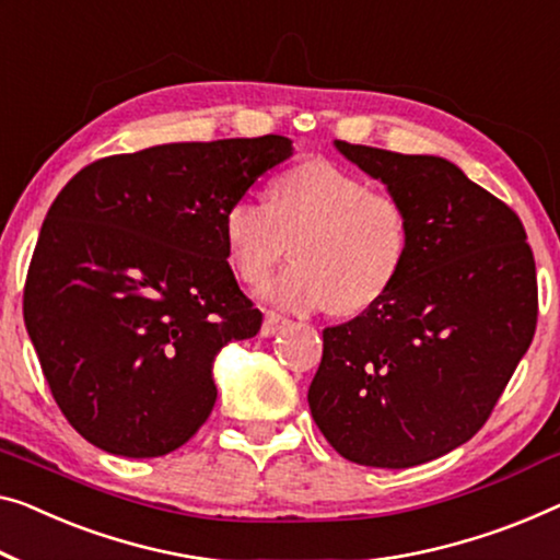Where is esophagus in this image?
<instances>
[{
  "label": "esophagus",
  "instance_id": "1",
  "mask_svg": "<svg viewBox=\"0 0 560 560\" xmlns=\"http://www.w3.org/2000/svg\"><path fill=\"white\" fill-rule=\"evenodd\" d=\"M283 327H289V319H283L277 312H266L261 324V337H273V334H279Z\"/></svg>",
  "mask_w": 560,
  "mask_h": 560
}]
</instances>
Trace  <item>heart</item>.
Wrapping results in <instances>:
<instances>
[{
    "instance_id": "1",
    "label": "heart",
    "mask_w": 560,
    "mask_h": 560,
    "mask_svg": "<svg viewBox=\"0 0 560 560\" xmlns=\"http://www.w3.org/2000/svg\"><path fill=\"white\" fill-rule=\"evenodd\" d=\"M236 273L261 281L294 244L296 261L261 287L266 302L289 312L329 306L364 312L402 271L410 226L405 208L341 165L314 158L273 180L271 200L238 196L223 213Z\"/></svg>"
}]
</instances>
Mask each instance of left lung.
Segmentation results:
<instances>
[{"mask_svg":"<svg viewBox=\"0 0 560 560\" xmlns=\"http://www.w3.org/2000/svg\"><path fill=\"white\" fill-rule=\"evenodd\" d=\"M334 145L399 200L410 246L377 304L324 329L308 410L347 460L422 465L486 424L528 352L536 261L518 215L455 163Z\"/></svg>","mask_w":560,"mask_h":560,"instance_id":"obj_1","label":"left lung"}]
</instances>
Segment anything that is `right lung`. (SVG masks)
<instances>
[{
	"label": "right lung",
	"mask_w": 560,
	"mask_h": 560,
	"mask_svg": "<svg viewBox=\"0 0 560 560\" xmlns=\"http://www.w3.org/2000/svg\"><path fill=\"white\" fill-rule=\"evenodd\" d=\"M291 153L283 136L155 145L90 163L49 206L24 324L57 407L95 447L161 457L208 420L215 354L261 329L223 213Z\"/></svg>",
	"instance_id": "1"
}]
</instances>
